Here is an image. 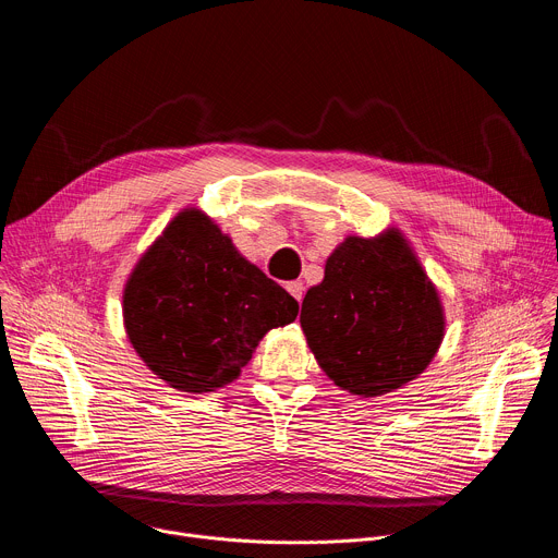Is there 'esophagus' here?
Wrapping results in <instances>:
<instances>
[{
  "label": "esophagus",
  "instance_id": "obj_1",
  "mask_svg": "<svg viewBox=\"0 0 558 558\" xmlns=\"http://www.w3.org/2000/svg\"><path fill=\"white\" fill-rule=\"evenodd\" d=\"M287 291H289V293H291V295H293V298L300 302V300H302V295H304V284H302L300 280H295V282H289V284H287Z\"/></svg>",
  "mask_w": 558,
  "mask_h": 558
}]
</instances>
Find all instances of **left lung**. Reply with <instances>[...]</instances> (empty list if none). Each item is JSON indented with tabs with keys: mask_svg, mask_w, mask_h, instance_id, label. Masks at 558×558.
<instances>
[{
	"mask_svg": "<svg viewBox=\"0 0 558 558\" xmlns=\"http://www.w3.org/2000/svg\"><path fill=\"white\" fill-rule=\"evenodd\" d=\"M300 327L327 377L360 397H379L420 377L437 355L446 313L409 238L386 227L347 235L325 278L306 291Z\"/></svg>",
	"mask_w": 558,
	"mask_h": 558,
	"instance_id": "1",
	"label": "left lung"
}]
</instances>
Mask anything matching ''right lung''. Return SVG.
I'll return each instance as SVG.
<instances>
[{
  "instance_id": "right-lung-1",
  "label": "right lung",
  "mask_w": 558,
  "mask_h": 558,
  "mask_svg": "<svg viewBox=\"0 0 558 558\" xmlns=\"http://www.w3.org/2000/svg\"><path fill=\"white\" fill-rule=\"evenodd\" d=\"M298 302L198 207L181 209L123 287V327L143 364L183 392L241 377L258 342L295 320Z\"/></svg>"
}]
</instances>
